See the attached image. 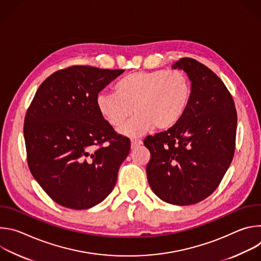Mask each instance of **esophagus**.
<instances>
[{
    "label": "esophagus",
    "instance_id": "1",
    "mask_svg": "<svg viewBox=\"0 0 261 261\" xmlns=\"http://www.w3.org/2000/svg\"><path fill=\"white\" fill-rule=\"evenodd\" d=\"M141 144H142V141L139 140V139H132L131 140V148H132V150H134V148L138 147Z\"/></svg>",
    "mask_w": 261,
    "mask_h": 261
}]
</instances>
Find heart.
I'll return each mask as SVG.
<instances>
[{"mask_svg": "<svg viewBox=\"0 0 261 261\" xmlns=\"http://www.w3.org/2000/svg\"><path fill=\"white\" fill-rule=\"evenodd\" d=\"M115 94L100 93L96 106L101 118L129 137H138L154 128L166 130L177 124L187 111L192 86L182 71L164 69L136 71L117 82Z\"/></svg>", "mask_w": 261, "mask_h": 261, "instance_id": "b5f03b06", "label": "heart"}]
</instances>
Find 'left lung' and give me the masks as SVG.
Returning <instances> with one entry per match:
<instances>
[{"label": "left lung", "mask_w": 261, "mask_h": 261, "mask_svg": "<svg viewBox=\"0 0 261 261\" xmlns=\"http://www.w3.org/2000/svg\"><path fill=\"white\" fill-rule=\"evenodd\" d=\"M191 82L190 104L167 131L147 136V181L163 201L195 204L208 197L227 171L236 148L238 117L229 91L216 74L191 58L172 65Z\"/></svg>", "instance_id": "1"}]
</instances>
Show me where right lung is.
<instances>
[{"instance_id":"right-lung-1","label":"right lung","mask_w":261,"mask_h":261,"mask_svg":"<svg viewBox=\"0 0 261 261\" xmlns=\"http://www.w3.org/2000/svg\"><path fill=\"white\" fill-rule=\"evenodd\" d=\"M123 72L91 66L59 70L40 85L28 108L23 135L29 168L62 206L90 208L115 187L130 140L101 118L96 98Z\"/></svg>"}]
</instances>
